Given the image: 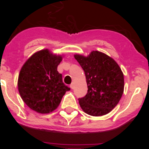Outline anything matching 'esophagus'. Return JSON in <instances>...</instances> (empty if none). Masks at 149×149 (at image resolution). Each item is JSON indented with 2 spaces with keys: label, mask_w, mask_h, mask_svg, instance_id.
Instances as JSON below:
<instances>
[{
  "label": "esophagus",
  "mask_w": 149,
  "mask_h": 149,
  "mask_svg": "<svg viewBox=\"0 0 149 149\" xmlns=\"http://www.w3.org/2000/svg\"><path fill=\"white\" fill-rule=\"evenodd\" d=\"M70 87L72 88V89H74V84H71V85H70Z\"/></svg>",
  "instance_id": "34e87169"
}]
</instances>
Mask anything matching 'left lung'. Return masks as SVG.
<instances>
[{"label": "left lung", "instance_id": "obj_1", "mask_svg": "<svg viewBox=\"0 0 149 149\" xmlns=\"http://www.w3.org/2000/svg\"><path fill=\"white\" fill-rule=\"evenodd\" d=\"M84 69L88 92L79 99L81 109L88 115L100 116L109 113L118 104L124 93V74L118 63L101 51L88 56L74 55Z\"/></svg>", "mask_w": 149, "mask_h": 149}]
</instances>
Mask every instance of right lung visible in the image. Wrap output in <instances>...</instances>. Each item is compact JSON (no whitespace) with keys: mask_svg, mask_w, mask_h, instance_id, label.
I'll use <instances>...</instances> for the list:
<instances>
[{"mask_svg":"<svg viewBox=\"0 0 149 149\" xmlns=\"http://www.w3.org/2000/svg\"><path fill=\"white\" fill-rule=\"evenodd\" d=\"M64 55L42 49L26 60L18 78V89L24 102L33 111L48 114L56 110L69 88L57 71Z\"/></svg>","mask_w":149,"mask_h":149,"instance_id":"1","label":"right lung"}]
</instances>
